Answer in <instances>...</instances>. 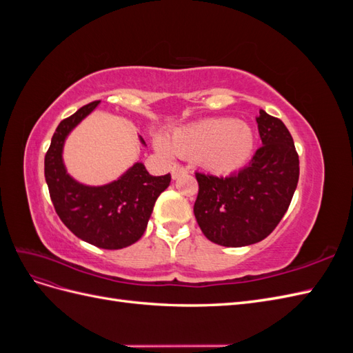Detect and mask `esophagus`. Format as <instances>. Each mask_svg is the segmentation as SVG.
Wrapping results in <instances>:
<instances>
[{
  "label": "esophagus",
  "mask_w": 353,
  "mask_h": 353,
  "mask_svg": "<svg viewBox=\"0 0 353 353\" xmlns=\"http://www.w3.org/2000/svg\"><path fill=\"white\" fill-rule=\"evenodd\" d=\"M172 178L174 179H176V178H179L181 175H187L188 174V169L187 168H184V166H181V165H175L174 168H172Z\"/></svg>",
  "instance_id": "esophagus-1"
}]
</instances>
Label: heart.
<instances>
[{
  "mask_svg": "<svg viewBox=\"0 0 353 353\" xmlns=\"http://www.w3.org/2000/svg\"><path fill=\"white\" fill-rule=\"evenodd\" d=\"M253 141L250 126L232 117H219L179 128L172 135L170 148L181 157H197L213 174L227 175L248 162ZM156 145L162 153H170L162 138H157Z\"/></svg>",
  "mask_w": 353,
  "mask_h": 353,
  "instance_id": "heart-1",
  "label": "heart"
}]
</instances>
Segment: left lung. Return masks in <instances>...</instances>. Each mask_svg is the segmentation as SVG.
Wrapping results in <instances>:
<instances>
[{
	"instance_id": "1",
	"label": "left lung",
	"mask_w": 353,
	"mask_h": 353,
	"mask_svg": "<svg viewBox=\"0 0 353 353\" xmlns=\"http://www.w3.org/2000/svg\"><path fill=\"white\" fill-rule=\"evenodd\" d=\"M256 122L262 145L249 165L230 176L196 172L197 223L210 241L225 248H243L268 237L297 187L299 156L285 125L265 110Z\"/></svg>"
}]
</instances>
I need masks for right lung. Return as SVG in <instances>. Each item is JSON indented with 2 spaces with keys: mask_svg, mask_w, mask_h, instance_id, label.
I'll list each match as a JSON object with an SVG mask.
<instances>
[{
  "mask_svg": "<svg viewBox=\"0 0 353 353\" xmlns=\"http://www.w3.org/2000/svg\"><path fill=\"white\" fill-rule=\"evenodd\" d=\"M99 103L83 105L59 123L46 154L44 174L57 215L74 236L100 249L117 250L141 239L157 197L170 184V174L153 176L143 163H135L105 185L91 187L74 181L63 163V145L69 132Z\"/></svg>",
  "mask_w": 353,
  "mask_h": 353,
  "instance_id": "1",
  "label": "right lung"
}]
</instances>
